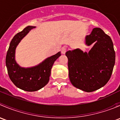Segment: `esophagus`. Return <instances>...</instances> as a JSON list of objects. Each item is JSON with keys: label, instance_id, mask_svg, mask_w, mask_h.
Wrapping results in <instances>:
<instances>
[{"label": "esophagus", "instance_id": "obj_1", "mask_svg": "<svg viewBox=\"0 0 120 120\" xmlns=\"http://www.w3.org/2000/svg\"><path fill=\"white\" fill-rule=\"evenodd\" d=\"M66 50H67V48L66 47H63L61 49V52L62 54H65L66 52Z\"/></svg>", "mask_w": 120, "mask_h": 120}]
</instances>
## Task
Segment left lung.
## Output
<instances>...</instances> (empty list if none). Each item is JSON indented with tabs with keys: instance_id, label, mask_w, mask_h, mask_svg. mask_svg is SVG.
<instances>
[{
	"instance_id": "left-lung-1",
	"label": "left lung",
	"mask_w": 120,
	"mask_h": 120,
	"mask_svg": "<svg viewBox=\"0 0 120 120\" xmlns=\"http://www.w3.org/2000/svg\"><path fill=\"white\" fill-rule=\"evenodd\" d=\"M92 44L88 53L78 48L66 53L70 81L74 86L87 92L98 90L107 83L116 59L112 39L101 29L95 28L85 37L86 45Z\"/></svg>"
}]
</instances>
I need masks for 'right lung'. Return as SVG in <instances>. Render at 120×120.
Segmentation results:
<instances>
[{
	"label": "right lung",
	"mask_w": 120,
	"mask_h": 120,
	"mask_svg": "<svg viewBox=\"0 0 120 120\" xmlns=\"http://www.w3.org/2000/svg\"><path fill=\"white\" fill-rule=\"evenodd\" d=\"M35 27L26 26L13 37L6 57V65L10 79L17 88L28 92L39 90L48 83L53 64L61 56V52H59L34 67L24 68L18 64L15 59L17 46L28 32Z\"/></svg>",
	"instance_id": "obj_1"
}]
</instances>
